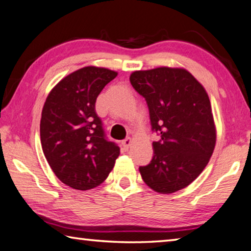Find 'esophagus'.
<instances>
[{
  "label": "esophagus",
  "instance_id": "1",
  "mask_svg": "<svg viewBox=\"0 0 251 251\" xmlns=\"http://www.w3.org/2000/svg\"><path fill=\"white\" fill-rule=\"evenodd\" d=\"M130 144H131V139H130V138L124 139V141L122 142V148H123V151H128Z\"/></svg>",
  "mask_w": 251,
  "mask_h": 251
}]
</instances>
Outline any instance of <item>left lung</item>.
I'll list each match as a JSON object with an SVG mask.
<instances>
[{
    "label": "left lung",
    "instance_id": "obj_1",
    "mask_svg": "<svg viewBox=\"0 0 251 251\" xmlns=\"http://www.w3.org/2000/svg\"><path fill=\"white\" fill-rule=\"evenodd\" d=\"M131 86L146 100L152 142L151 163L139 167L143 180L160 194H172L193 182L209 161L216 144L211 105L205 88L182 69L136 71Z\"/></svg>",
    "mask_w": 251,
    "mask_h": 251
}]
</instances>
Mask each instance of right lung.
Here are the masks:
<instances>
[{
  "label": "right lung",
  "instance_id": "right-lung-1",
  "mask_svg": "<svg viewBox=\"0 0 251 251\" xmlns=\"http://www.w3.org/2000/svg\"><path fill=\"white\" fill-rule=\"evenodd\" d=\"M116 76L103 67H83L63 78L45 100L42 148L56 177L74 189L100 185L120 155V147L106 137L95 112L97 96Z\"/></svg>",
  "mask_w": 251,
  "mask_h": 251
}]
</instances>
